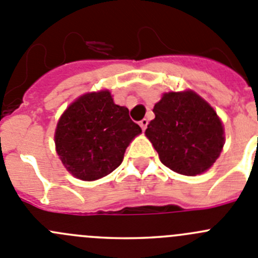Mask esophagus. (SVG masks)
<instances>
[{
  "instance_id": "esophagus-1",
  "label": "esophagus",
  "mask_w": 258,
  "mask_h": 258,
  "mask_svg": "<svg viewBox=\"0 0 258 258\" xmlns=\"http://www.w3.org/2000/svg\"><path fill=\"white\" fill-rule=\"evenodd\" d=\"M147 123H149V121H147L146 118L141 119V121L139 122V124H140V127H141V128H142V131H145V130H146V127H147Z\"/></svg>"
}]
</instances>
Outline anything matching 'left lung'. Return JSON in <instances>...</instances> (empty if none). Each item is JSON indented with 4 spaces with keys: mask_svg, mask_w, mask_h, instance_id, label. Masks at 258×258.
Returning <instances> with one entry per match:
<instances>
[{
    "mask_svg": "<svg viewBox=\"0 0 258 258\" xmlns=\"http://www.w3.org/2000/svg\"><path fill=\"white\" fill-rule=\"evenodd\" d=\"M146 136L160 161L179 174L194 176L208 170L224 145L216 111L192 92L165 93L154 107Z\"/></svg>",
    "mask_w": 258,
    "mask_h": 258,
    "instance_id": "left-lung-1",
    "label": "left lung"
}]
</instances>
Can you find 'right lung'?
<instances>
[{"instance_id": "add662e5", "label": "right lung", "mask_w": 258, "mask_h": 258, "mask_svg": "<svg viewBox=\"0 0 258 258\" xmlns=\"http://www.w3.org/2000/svg\"><path fill=\"white\" fill-rule=\"evenodd\" d=\"M141 128L126 107L107 91L84 94L64 112L55 131L62 164L78 179L97 180L121 165L124 151Z\"/></svg>"}]
</instances>
